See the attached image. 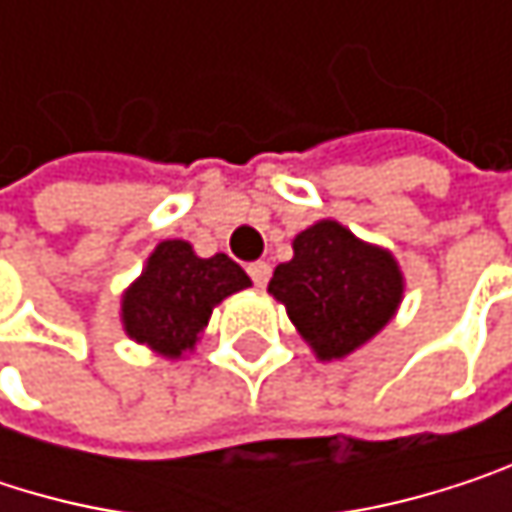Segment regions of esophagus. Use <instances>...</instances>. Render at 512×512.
Segmentation results:
<instances>
[{
  "mask_svg": "<svg viewBox=\"0 0 512 512\" xmlns=\"http://www.w3.org/2000/svg\"><path fill=\"white\" fill-rule=\"evenodd\" d=\"M249 275H252V281H255L257 287H266V281L272 275V266L263 263V260H255V263H249Z\"/></svg>",
  "mask_w": 512,
  "mask_h": 512,
  "instance_id": "34e87169",
  "label": "esophagus"
}]
</instances>
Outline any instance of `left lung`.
<instances>
[{
	"label": "left lung",
	"mask_w": 512,
	"mask_h": 512,
	"mask_svg": "<svg viewBox=\"0 0 512 512\" xmlns=\"http://www.w3.org/2000/svg\"><path fill=\"white\" fill-rule=\"evenodd\" d=\"M269 293L317 356L344 358L394 317L403 275L388 252L323 219L293 240V260L275 266Z\"/></svg>",
	"instance_id": "1"
}]
</instances>
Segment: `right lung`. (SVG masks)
<instances>
[{"label":"right lung","instance_id":"obj_1","mask_svg":"<svg viewBox=\"0 0 512 512\" xmlns=\"http://www.w3.org/2000/svg\"><path fill=\"white\" fill-rule=\"evenodd\" d=\"M249 284L252 278L228 255L198 257L189 243L165 240L124 296V329L162 356H183L204 332L213 305Z\"/></svg>","mask_w":512,"mask_h":512}]
</instances>
